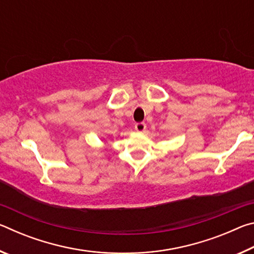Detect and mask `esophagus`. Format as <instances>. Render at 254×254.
Returning <instances> with one entry per match:
<instances>
[{
  "instance_id": "34e87169",
  "label": "esophagus",
  "mask_w": 254,
  "mask_h": 254,
  "mask_svg": "<svg viewBox=\"0 0 254 254\" xmlns=\"http://www.w3.org/2000/svg\"><path fill=\"white\" fill-rule=\"evenodd\" d=\"M134 127L137 132H143L145 130V127H147V126H145V123L140 122V123H136Z\"/></svg>"
}]
</instances>
